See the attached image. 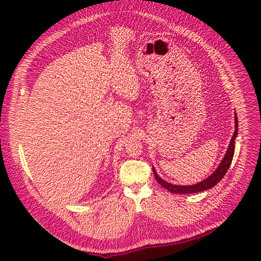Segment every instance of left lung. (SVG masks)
Instances as JSON below:
<instances>
[{"mask_svg":"<svg viewBox=\"0 0 261 261\" xmlns=\"http://www.w3.org/2000/svg\"><path fill=\"white\" fill-rule=\"evenodd\" d=\"M238 130H239V121H238V116L235 115V132L234 135L231 139L230 146H228L227 151L223 158L222 162L220 163L219 168L216 170V172L213 173L212 175H210L208 178H206L204 180L200 181L198 184H195L192 186H180V185H173L165 181L164 179H162L160 176H158L155 170L152 168L153 174L155 179L158 180L161 186H163L165 189H168L171 193H175V194H193V193H199L202 191H207V189L213 187L215 185H217L219 181L222 179L225 175V173L227 172L228 168L232 163L233 160V155H234V143H235V138L238 136Z\"/></svg>","mask_w":261,"mask_h":261,"instance_id":"obj_1","label":"left lung"}]
</instances>
